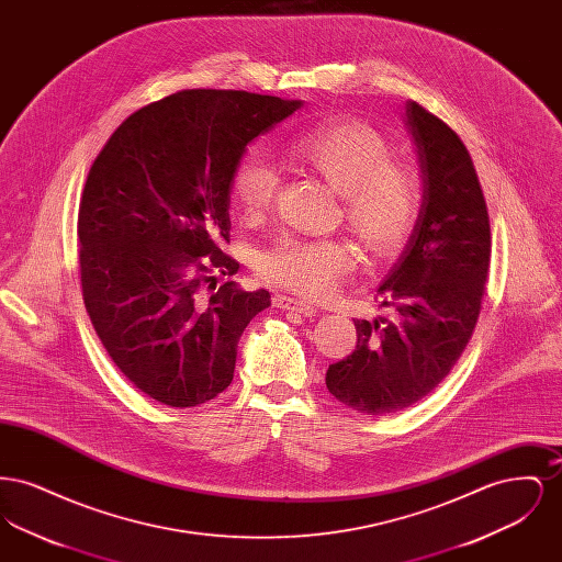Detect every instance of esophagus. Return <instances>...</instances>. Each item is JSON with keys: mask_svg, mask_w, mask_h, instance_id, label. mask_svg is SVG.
Segmentation results:
<instances>
[{"mask_svg": "<svg viewBox=\"0 0 562 562\" xmlns=\"http://www.w3.org/2000/svg\"><path fill=\"white\" fill-rule=\"evenodd\" d=\"M273 305L280 307V310L296 312V314L307 316V318L316 316V307H314V305H310V303H305V301H299V299H294V296H286V294H276V296H273Z\"/></svg>", "mask_w": 562, "mask_h": 562, "instance_id": "obj_1", "label": "esophagus"}]
</instances>
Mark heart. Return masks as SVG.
<instances>
[{"label":"heart","instance_id":"obj_1","mask_svg":"<svg viewBox=\"0 0 562 562\" xmlns=\"http://www.w3.org/2000/svg\"><path fill=\"white\" fill-rule=\"evenodd\" d=\"M286 156L318 175L341 195L349 232L374 259L401 252L419 206L422 181L413 166L392 160L394 149L362 122H330L294 136ZM278 191V172L266 158L246 154L229 179V198L241 216L266 213ZM356 255L341 240H299L282 236L257 259L261 278L305 296L330 293L351 269Z\"/></svg>","mask_w":562,"mask_h":562}]
</instances>
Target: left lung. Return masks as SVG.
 Segmentation results:
<instances>
[{"label":"left lung","mask_w":562,"mask_h":562,"mask_svg":"<svg viewBox=\"0 0 562 562\" xmlns=\"http://www.w3.org/2000/svg\"><path fill=\"white\" fill-rule=\"evenodd\" d=\"M402 117L417 151L422 206L376 289L392 318L353 321L356 349L326 371L328 392L364 415L402 411L451 373L479 321L491 261L486 202L465 145L413 101Z\"/></svg>","instance_id":"1"}]
</instances>
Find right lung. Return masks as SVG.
Returning a JSON list of instances; mask_svg holds the SVG:
<instances>
[{
	"label": "right lung",
	"instance_id": "obj_1",
	"mask_svg": "<svg viewBox=\"0 0 562 562\" xmlns=\"http://www.w3.org/2000/svg\"><path fill=\"white\" fill-rule=\"evenodd\" d=\"M301 108L183 90L134 111L92 164L78 221L83 303L115 367L149 398L198 406L232 383L241 333L271 301L266 289L216 286V273L240 269L218 248L229 179L248 145Z\"/></svg>",
	"mask_w": 562,
	"mask_h": 562
}]
</instances>
